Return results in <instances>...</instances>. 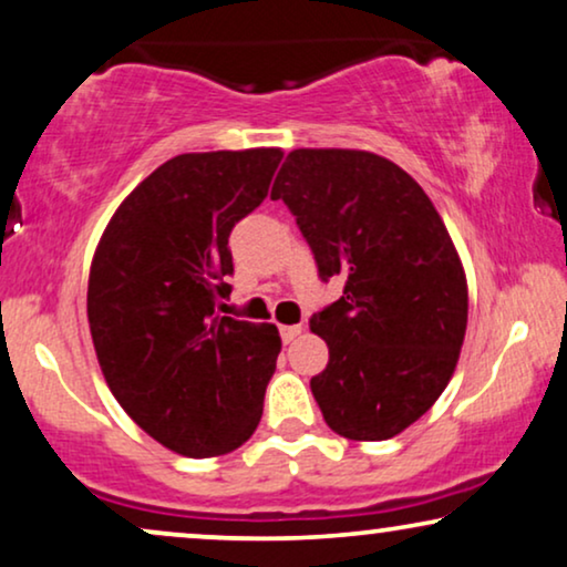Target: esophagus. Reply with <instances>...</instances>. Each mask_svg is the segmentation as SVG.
Returning <instances> with one entry per match:
<instances>
[{
	"mask_svg": "<svg viewBox=\"0 0 567 567\" xmlns=\"http://www.w3.org/2000/svg\"><path fill=\"white\" fill-rule=\"evenodd\" d=\"M278 330H281L284 343H291L293 338L301 336V330H305V328H301V324H281V328H278Z\"/></svg>",
	"mask_w": 567,
	"mask_h": 567,
	"instance_id": "1",
	"label": "esophagus"
}]
</instances>
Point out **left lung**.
<instances>
[{
  "instance_id": "1",
  "label": "left lung",
  "mask_w": 567,
  "mask_h": 567,
  "mask_svg": "<svg viewBox=\"0 0 567 567\" xmlns=\"http://www.w3.org/2000/svg\"><path fill=\"white\" fill-rule=\"evenodd\" d=\"M281 198L343 297L312 315L330 348L312 394L324 423L384 441L415 423L452 379L467 330V278L431 198L394 162L359 150H293Z\"/></svg>"
}]
</instances>
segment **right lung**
<instances>
[{"label":"right lung","mask_w":567,"mask_h":567,"mask_svg":"<svg viewBox=\"0 0 567 567\" xmlns=\"http://www.w3.org/2000/svg\"><path fill=\"white\" fill-rule=\"evenodd\" d=\"M281 150L177 154L131 190L100 237L87 320L105 382L162 446L193 460L258 429L281 338L216 312L229 231L268 196Z\"/></svg>","instance_id":"add662e5"}]
</instances>
